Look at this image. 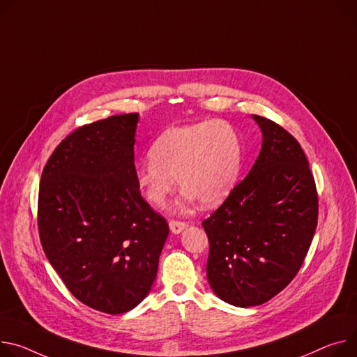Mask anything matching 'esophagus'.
I'll return each instance as SVG.
<instances>
[{
    "label": "esophagus",
    "instance_id": "34e87169",
    "mask_svg": "<svg viewBox=\"0 0 357 357\" xmlns=\"http://www.w3.org/2000/svg\"><path fill=\"white\" fill-rule=\"evenodd\" d=\"M169 228H171V232L178 235L181 234L183 229L188 228V223L185 222H181V220H169Z\"/></svg>",
    "mask_w": 357,
    "mask_h": 357
}]
</instances>
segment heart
Returning a JSON list of instances; mask_svg holds the SVG:
<instances>
[{
    "label": "heart",
    "instance_id": "1",
    "mask_svg": "<svg viewBox=\"0 0 357 357\" xmlns=\"http://www.w3.org/2000/svg\"><path fill=\"white\" fill-rule=\"evenodd\" d=\"M149 158L135 167L144 198L162 208L178 178L183 189L178 211H186L198 199L215 206L231 195L242 171L243 148L231 123L202 121L167 129L152 144Z\"/></svg>",
    "mask_w": 357,
    "mask_h": 357
}]
</instances>
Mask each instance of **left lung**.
<instances>
[{
	"label": "left lung",
	"instance_id": "left-lung-1",
	"mask_svg": "<svg viewBox=\"0 0 357 357\" xmlns=\"http://www.w3.org/2000/svg\"><path fill=\"white\" fill-rule=\"evenodd\" d=\"M262 148L248 176L202 222L209 239L208 282L223 302H268L299 272L317 225L309 162L286 129L259 115Z\"/></svg>",
	"mask_w": 357,
	"mask_h": 357
}]
</instances>
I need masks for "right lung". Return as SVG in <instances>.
Returning a JSON list of instances; mask_svg holds the SVG:
<instances>
[{
  "label": "right lung",
  "instance_id": "add662e5",
  "mask_svg": "<svg viewBox=\"0 0 357 357\" xmlns=\"http://www.w3.org/2000/svg\"><path fill=\"white\" fill-rule=\"evenodd\" d=\"M138 122L139 114H125L75 129L41 175L38 231L48 261L79 302L109 314L146 298L169 235L135 182Z\"/></svg>",
  "mask_w": 357,
  "mask_h": 357
}]
</instances>
